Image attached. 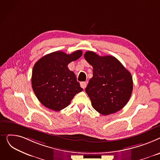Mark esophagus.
Instances as JSON below:
<instances>
[{"mask_svg": "<svg viewBox=\"0 0 160 160\" xmlns=\"http://www.w3.org/2000/svg\"><path fill=\"white\" fill-rule=\"evenodd\" d=\"M87 82H80V86L83 89H84L87 87Z\"/></svg>", "mask_w": 160, "mask_h": 160, "instance_id": "34e87169", "label": "esophagus"}]
</instances>
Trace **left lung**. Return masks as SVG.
<instances>
[{
    "label": "left lung",
    "mask_w": 160,
    "mask_h": 160,
    "mask_svg": "<svg viewBox=\"0 0 160 160\" xmlns=\"http://www.w3.org/2000/svg\"><path fill=\"white\" fill-rule=\"evenodd\" d=\"M84 57L93 67V77L85 88L93 108L105 116L123 108L132 92L131 73L113 56L88 51Z\"/></svg>",
    "instance_id": "obj_1"
}]
</instances>
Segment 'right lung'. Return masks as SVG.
Masks as SVG:
<instances>
[{"instance_id":"right-lung-1","label":"right lung","mask_w":160,"mask_h":160,"mask_svg":"<svg viewBox=\"0 0 160 160\" xmlns=\"http://www.w3.org/2000/svg\"><path fill=\"white\" fill-rule=\"evenodd\" d=\"M81 50L71 54L54 52L37 61L33 68L32 85L37 99L50 110L59 111L68 107L76 93L82 91L68 64L82 55Z\"/></svg>"}]
</instances>
